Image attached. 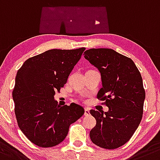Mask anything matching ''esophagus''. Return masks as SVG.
Returning a JSON list of instances; mask_svg holds the SVG:
<instances>
[{
    "label": "esophagus",
    "instance_id": "obj_1",
    "mask_svg": "<svg viewBox=\"0 0 160 160\" xmlns=\"http://www.w3.org/2000/svg\"><path fill=\"white\" fill-rule=\"evenodd\" d=\"M90 115V112H89V109L88 108H86L85 109H84V116H88Z\"/></svg>",
    "mask_w": 160,
    "mask_h": 160
}]
</instances>
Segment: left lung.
Masks as SVG:
<instances>
[{
    "label": "left lung",
    "instance_id": "obj_1",
    "mask_svg": "<svg viewBox=\"0 0 160 160\" xmlns=\"http://www.w3.org/2000/svg\"><path fill=\"white\" fill-rule=\"evenodd\" d=\"M85 59L99 69L102 85L97 99L108 112L90 110L96 124L90 132L93 143L116 149L130 140L143 117L145 90L139 69L132 59L109 48H90Z\"/></svg>",
    "mask_w": 160,
    "mask_h": 160
}]
</instances>
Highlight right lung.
Instances as JSON below:
<instances>
[{
    "mask_svg": "<svg viewBox=\"0 0 160 160\" xmlns=\"http://www.w3.org/2000/svg\"><path fill=\"white\" fill-rule=\"evenodd\" d=\"M84 50H48L28 58L17 71L12 90L17 124L37 146L51 148L61 143L70 125L84 114L80 105L60 107L54 100Z\"/></svg>",
    "mask_w": 160,
    "mask_h": 160,
    "instance_id": "1",
    "label": "right lung"
}]
</instances>
